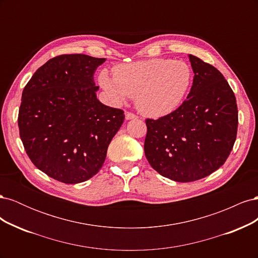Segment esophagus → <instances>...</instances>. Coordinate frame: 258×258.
I'll use <instances>...</instances> for the list:
<instances>
[{"mask_svg":"<svg viewBox=\"0 0 258 258\" xmlns=\"http://www.w3.org/2000/svg\"><path fill=\"white\" fill-rule=\"evenodd\" d=\"M124 117H126L127 120H130V119H137L138 116L135 115L134 113H130V112H126V114H124Z\"/></svg>","mask_w":258,"mask_h":258,"instance_id":"1","label":"esophagus"}]
</instances>
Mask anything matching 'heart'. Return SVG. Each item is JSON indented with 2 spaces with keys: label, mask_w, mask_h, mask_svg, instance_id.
Wrapping results in <instances>:
<instances>
[{
  "label": "heart",
  "mask_w": 258,
  "mask_h": 258,
  "mask_svg": "<svg viewBox=\"0 0 258 258\" xmlns=\"http://www.w3.org/2000/svg\"><path fill=\"white\" fill-rule=\"evenodd\" d=\"M99 82L114 102L136 97L140 111L158 118L181 105L190 87L191 70L184 61L155 58L117 66L114 76L102 71Z\"/></svg>",
  "instance_id": "b5f03b06"
}]
</instances>
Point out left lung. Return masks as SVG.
<instances>
[{
  "mask_svg": "<svg viewBox=\"0 0 258 258\" xmlns=\"http://www.w3.org/2000/svg\"><path fill=\"white\" fill-rule=\"evenodd\" d=\"M191 89L177 110L146 119L145 156L154 170L175 182L204 178L224 165L238 130L235 93L213 66L188 54Z\"/></svg>",
  "mask_w": 258,
  "mask_h": 258,
  "instance_id": "left-lung-1",
  "label": "left lung"
}]
</instances>
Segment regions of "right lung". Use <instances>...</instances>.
Segmentation results:
<instances>
[{"instance_id": "obj_1", "label": "right lung", "mask_w": 258, "mask_h": 258, "mask_svg": "<svg viewBox=\"0 0 258 258\" xmlns=\"http://www.w3.org/2000/svg\"><path fill=\"white\" fill-rule=\"evenodd\" d=\"M105 60L82 53L54 57L22 91L23 146L33 165L59 182L77 184L97 174L123 122L121 110L97 98L93 75Z\"/></svg>"}]
</instances>
